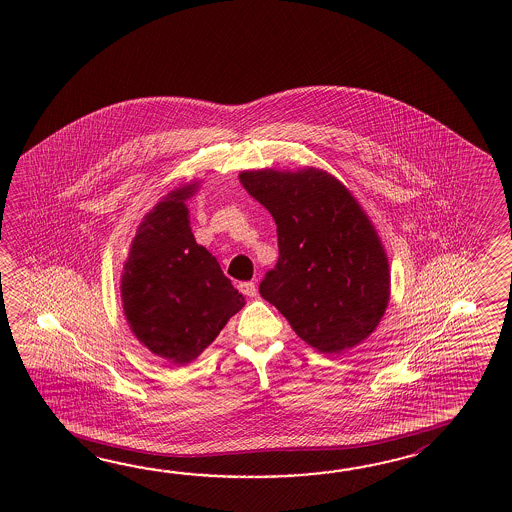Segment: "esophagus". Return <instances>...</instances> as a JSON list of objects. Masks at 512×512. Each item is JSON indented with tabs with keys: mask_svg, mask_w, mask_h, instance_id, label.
<instances>
[{
	"mask_svg": "<svg viewBox=\"0 0 512 512\" xmlns=\"http://www.w3.org/2000/svg\"><path fill=\"white\" fill-rule=\"evenodd\" d=\"M238 289H240V293L245 294V296H256V293H258L256 283L254 282H240L238 283Z\"/></svg>",
	"mask_w": 512,
	"mask_h": 512,
	"instance_id": "obj_1",
	"label": "esophagus"
}]
</instances>
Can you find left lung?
I'll return each mask as SVG.
<instances>
[{
  "label": "left lung",
  "instance_id": "8db88e82",
  "mask_svg": "<svg viewBox=\"0 0 512 512\" xmlns=\"http://www.w3.org/2000/svg\"><path fill=\"white\" fill-rule=\"evenodd\" d=\"M240 181L278 227L280 256L261 280V296L320 353L357 346L386 311L390 271L355 197L315 168L243 172Z\"/></svg>",
  "mask_w": 512,
  "mask_h": 512
}]
</instances>
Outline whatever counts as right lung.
Listing matches in <instances>:
<instances>
[{"label":"right lung","mask_w":512,"mask_h":512,"mask_svg":"<svg viewBox=\"0 0 512 512\" xmlns=\"http://www.w3.org/2000/svg\"><path fill=\"white\" fill-rule=\"evenodd\" d=\"M194 192L196 185L174 190L144 218L120 285L135 337L175 364L196 359L245 304L194 240L185 205Z\"/></svg>","instance_id":"add662e5"}]
</instances>
